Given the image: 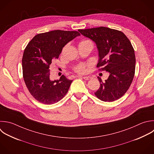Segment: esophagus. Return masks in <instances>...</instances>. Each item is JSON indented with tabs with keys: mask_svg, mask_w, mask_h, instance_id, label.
Masks as SVG:
<instances>
[{
	"mask_svg": "<svg viewBox=\"0 0 154 154\" xmlns=\"http://www.w3.org/2000/svg\"><path fill=\"white\" fill-rule=\"evenodd\" d=\"M82 78H83L84 79H85V80H89V79H90L91 78L90 76H83Z\"/></svg>",
	"mask_w": 154,
	"mask_h": 154,
	"instance_id": "obj_1",
	"label": "esophagus"
}]
</instances>
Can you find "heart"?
Instances as JSON below:
<instances>
[{"label": "heart", "instance_id": "1", "mask_svg": "<svg viewBox=\"0 0 154 154\" xmlns=\"http://www.w3.org/2000/svg\"><path fill=\"white\" fill-rule=\"evenodd\" d=\"M87 42H91L89 40H82L80 43H87ZM75 70L78 73H84L85 72V66L84 64H80L78 65V66H76L75 69Z\"/></svg>", "mask_w": 154, "mask_h": 154}]
</instances>
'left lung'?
I'll list each match as a JSON object with an SVG mask.
<instances>
[{"label":"left lung","instance_id":"obj_1","mask_svg":"<svg viewBox=\"0 0 154 154\" xmlns=\"http://www.w3.org/2000/svg\"><path fill=\"white\" fill-rule=\"evenodd\" d=\"M78 31L96 43L99 52L97 67L109 73L105 82L98 78L100 87L94 94L104 102L119 99L129 88L135 74V57L130 41L122 32L106 27Z\"/></svg>","mask_w":154,"mask_h":154}]
</instances>
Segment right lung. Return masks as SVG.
Here are the masks:
<instances>
[{
	"label": "right lung",
	"mask_w": 154,
	"mask_h": 154,
	"mask_svg": "<svg viewBox=\"0 0 154 154\" xmlns=\"http://www.w3.org/2000/svg\"><path fill=\"white\" fill-rule=\"evenodd\" d=\"M80 34L55 30L35 35L26 47L22 58L23 76L31 95L44 104H53L67 94L73 80L62 75L50 79V65L59 57L63 48Z\"/></svg>",
	"instance_id": "add662e5"
}]
</instances>
